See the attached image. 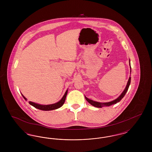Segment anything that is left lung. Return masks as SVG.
<instances>
[{"instance_id":"8db88e82","label":"left lung","mask_w":152,"mask_h":152,"mask_svg":"<svg viewBox=\"0 0 152 152\" xmlns=\"http://www.w3.org/2000/svg\"><path fill=\"white\" fill-rule=\"evenodd\" d=\"M130 60H129V66H130V73H131V66H130ZM130 81H131V77H129L128 81V83H127V84L126 86V87L125 88V89L124 90L122 94H120L117 99H116L115 100H113V101H109V102H97V101H94L92 100H91V99H89L88 98H87V97L85 96V98L90 104H91L92 105H93L94 107H95L96 108H102V107H109V106H110L112 105H113V104H115L116 103L118 102L119 101H120V100L123 99V97H124V96L126 94V92L128 91V88L130 86Z\"/></svg>"}]
</instances>
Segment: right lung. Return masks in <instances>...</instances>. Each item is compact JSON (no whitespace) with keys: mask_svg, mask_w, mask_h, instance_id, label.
<instances>
[{"mask_svg":"<svg viewBox=\"0 0 152 152\" xmlns=\"http://www.w3.org/2000/svg\"><path fill=\"white\" fill-rule=\"evenodd\" d=\"M67 93H68V89L66 91L65 94H64V96L61 98V99L60 101H58V102L55 103V104H49V105H42V104H37V103L32 102V101H29V104L30 105H31L32 106H33L34 107L38 109L42 110L47 111V110H52L60 108L64 104V103L65 102V98H66ZM22 96L23 97V98L27 101V99L23 96V94H22Z\"/></svg>","mask_w":152,"mask_h":152,"instance_id":"1","label":"right lung"}]
</instances>
